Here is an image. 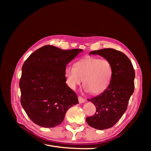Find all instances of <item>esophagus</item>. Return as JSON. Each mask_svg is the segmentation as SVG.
<instances>
[{
    "instance_id": "34e87169",
    "label": "esophagus",
    "mask_w": 151,
    "mask_h": 151,
    "mask_svg": "<svg viewBox=\"0 0 151 151\" xmlns=\"http://www.w3.org/2000/svg\"><path fill=\"white\" fill-rule=\"evenodd\" d=\"M78 99H79V103H83L85 102V99L83 98V97H81V96H79Z\"/></svg>"
}]
</instances>
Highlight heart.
Here are the masks:
<instances>
[{
  "label": "heart",
  "mask_w": 151,
  "mask_h": 151,
  "mask_svg": "<svg viewBox=\"0 0 151 151\" xmlns=\"http://www.w3.org/2000/svg\"><path fill=\"white\" fill-rule=\"evenodd\" d=\"M113 74L112 65L106 59L88 57L74 63V67H67L65 70L67 83L72 89L80 86L84 81L87 91L94 95L106 89Z\"/></svg>",
  "instance_id": "1"
}]
</instances>
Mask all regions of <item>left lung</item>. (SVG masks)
I'll return each instance as SVG.
<instances>
[{"instance_id":"1","label":"left lung","mask_w":151,"mask_h":151,"mask_svg":"<svg viewBox=\"0 0 151 151\" xmlns=\"http://www.w3.org/2000/svg\"><path fill=\"white\" fill-rule=\"evenodd\" d=\"M110 62L113 74L110 84L98 96L88 99L96 106L94 115L86 118L91 127L98 130L109 129L115 125L127 110L134 91L135 71L130 59L122 52L113 48H103L91 52Z\"/></svg>"}]
</instances>
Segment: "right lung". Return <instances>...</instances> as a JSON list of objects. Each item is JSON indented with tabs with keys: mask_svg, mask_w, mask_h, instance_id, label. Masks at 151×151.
Returning a JSON list of instances; mask_svg holds the SVG:
<instances>
[{
	"mask_svg": "<svg viewBox=\"0 0 151 151\" xmlns=\"http://www.w3.org/2000/svg\"><path fill=\"white\" fill-rule=\"evenodd\" d=\"M82 51L45 45L24 62L19 81L21 103L35 124L45 128L60 125L68 109L79 103L77 94L65 83V70Z\"/></svg>",
	"mask_w": 151,
	"mask_h": 151,
	"instance_id": "obj_1",
	"label": "right lung"
}]
</instances>
